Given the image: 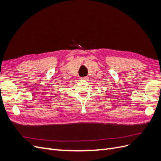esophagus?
Here are the masks:
<instances>
[{"instance_id": "34e87169", "label": "esophagus", "mask_w": 161, "mask_h": 161, "mask_svg": "<svg viewBox=\"0 0 161 161\" xmlns=\"http://www.w3.org/2000/svg\"><path fill=\"white\" fill-rule=\"evenodd\" d=\"M81 79H82V80H86L87 79H88V77H87V76H85V77L81 78Z\"/></svg>"}]
</instances>
